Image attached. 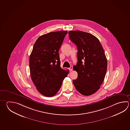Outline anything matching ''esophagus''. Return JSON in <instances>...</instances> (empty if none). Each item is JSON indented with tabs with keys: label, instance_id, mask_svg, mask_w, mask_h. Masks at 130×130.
I'll list each match as a JSON object with an SVG mask.
<instances>
[{
	"label": "esophagus",
	"instance_id": "1",
	"mask_svg": "<svg viewBox=\"0 0 130 130\" xmlns=\"http://www.w3.org/2000/svg\"><path fill=\"white\" fill-rule=\"evenodd\" d=\"M69 70H70V71H72V70H73V67L71 66L69 68Z\"/></svg>",
	"mask_w": 130,
	"mask_h": 130
}]
</instances>
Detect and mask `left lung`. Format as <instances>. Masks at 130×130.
<instances>
[{
  "label": "left lung",
  "instance_id": "8db88e82",
  "mask_svg": "<svg viewBox=\"0 0 130 130\" xmlns=\"http://www.w3.org/2000/svg\"><path fill=\"white\" fill-rule=\"evenodd\" d=\"M69 39L76 44L78 62L73 69L78 77L73 80L77 91L84 96L95 93L103 83L107 69V60L99 39L80 31L69 32Z\"/></svg>",
  "mask_w": 130,
  "mask_h": 130
}]
</instances>
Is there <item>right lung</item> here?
I'll list each match as a JSON object with an SVG mask.
<instances>
[{
    "instance_id": "1",
    "label": "right lung",
    "mask_w": 130,
    "mask_h": 130,
    "mask_svg": "<svg viewBox=\"0 0 130 130\" xmlns=\"http://www.w3.org/2000/svg\"><path fill=\"white\" fill-rule=\"evenodd\" d=\"M67 33V31H60L40 36L30 56L32 81L38 91L45 96H55L69 73V70L61 68L58 53Z\"/></svg>"
}]
</instances>
